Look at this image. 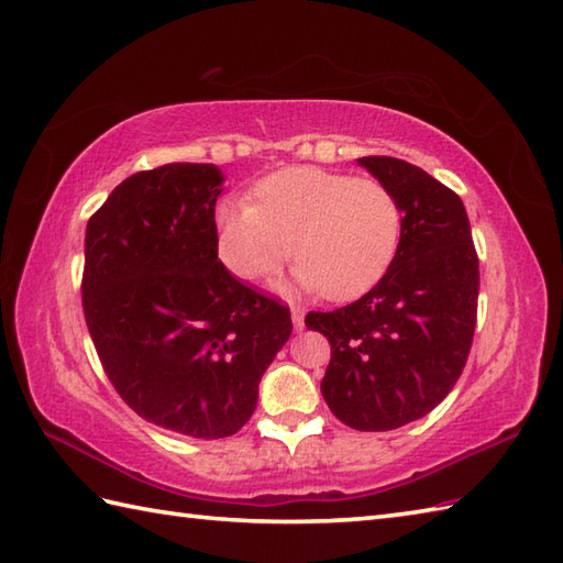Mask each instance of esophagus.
<instances>
[{
	"label": "esophagus",
	"mask_w": 563,
	"mask_h": 563,
	"mask_svg": "<svg viewBox=\"0 0 563 563\" xmlns=\"http://www.w3.org/2000/svg\"><path fill=\"white\" fill-rule=\"evenodd\" d=\"M292 324H295V331L305 329V314L300 312V309H292Z\"/></svg>",
	"instance_id": "1"
}]
</instances>
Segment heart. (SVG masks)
Returning a JSON list of instances; mask_svg holds the SVG:
<instances>
[{
    "mask_svg": "<svg viewBox=\"0 0 563 563\" xmlns=\"http://www.w3.org/2000/svg\"><path fill=\"white\" fill-rule=\"evenodd\" d=\"M218 256L254 283L295 254V280L329 300H353L387 273L401 239V208L369 176L288 166L254 186V202L227 196L212 210Z\"/></svg>",
    "mask_w": 563,
    "mask_h": 563,
    "instance_id": "obj_1",
    "label": "heart"
}]
</instances>
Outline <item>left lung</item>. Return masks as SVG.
<instances>
[{
    "label": "left lung",
    "mask_w": 563,
    "mask_h": 563,
    "mask_svg": "<svg viewBox=\"0 0 563 563\" xmlns=\"http://www.w3.org/2000/svg\"><path fill=\"white\" fill-rule=\"evenodd\" d=\"M357 164L401 208V239L387 273L361 300L309 312L307 329L331 343L321 394L355 430H394L448 397L472 349L479 258L460 196L394 157Z\"/></svg>",
    "instance_id": "1"
}]
</instances>
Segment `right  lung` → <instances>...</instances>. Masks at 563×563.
<instances>
[{"label": "right lung", "mask_w": 563, "mask_h": 563, "mask_svg": "<svg viewBox=\"0 0 563 563\" xmlns=\"http://www.w3.org/2000/svg\"><path fill=\"white\" fill-rule=\"evenodd\" d=\"M222 181L214 164L133 174L84 236V319L111 385L145 421L202 440L249 421L258 382L292 333L290 309L218 258Z\"/></svg>", "instance_id": "1"}]
</instances>
